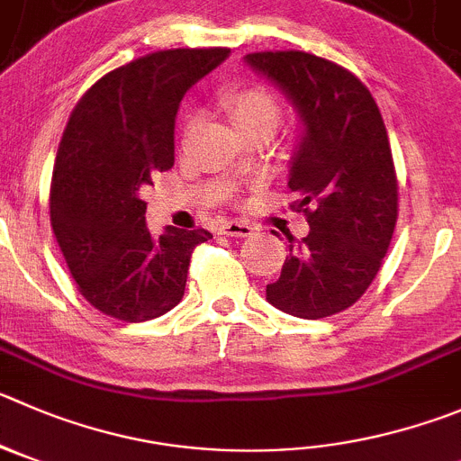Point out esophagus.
Segmentation results:
<instances>
[{
  "instance_id": "obj_1",
  "label": "esophagus",
  "mask_w": 461,
  "mask_h": 461,
  "mask_svg": "<svg viewBox=\"0 0 461 461\" xmlns=\"http://www.w3.org/2000/svg\"><path fill=\"white\" fill-rule=\"evenodd\" d=\"M252 231H255V227L245 221H231L227 222V225H222V234L236 236V239H245V236H250Z\"/></svg>"
}]
</instances>
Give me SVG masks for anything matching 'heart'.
Masks as SVG:
<instances>
[{
	"label": "heart",
	"instance_id": "b5f03b06",
	"mask_svg": "<svg viewBox=\"0 0 461 461\" xmlns=\"http://www.w3.org/2000/svg\"><path fill=\"white\" fill-rule=\"evenodd\" d=\"M227 109H230L231 120L236 122V127H243V124L252 122H279V109L277 100L266 88L259 86H252V88H243L236 95H231L230 102H227Z\"/></svg>",
	"mask_w": 461,
	"mask_h": 461
}]
</instances>
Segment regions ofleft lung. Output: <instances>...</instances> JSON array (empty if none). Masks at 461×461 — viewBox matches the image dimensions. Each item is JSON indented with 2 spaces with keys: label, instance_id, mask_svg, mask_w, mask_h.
I'll return each mask as SVG.
<instances>
[{
  "label": "left lung",
  "instance_id": "1",
  "mask_svg": "<svg viewBox=\"0 0 461 461\" xmlns=\"http://www.w3.org/2000/svg\"><path fill=\"white\" fill-rule=\"evenodd\" d=\"M304 124L289 188L309 234L289 239V257L266 300L291 316H332L366 294L398 221V179L384 120L371 90L350 70L307 51H255Z\"/></svg>",
  "mask_w": 461,
  "mask_h": 461
}]
</instances>
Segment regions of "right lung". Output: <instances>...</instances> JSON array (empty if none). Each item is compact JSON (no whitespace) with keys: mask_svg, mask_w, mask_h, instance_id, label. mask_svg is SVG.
I'll use <instances>...</instances> for the list:
<instances>
[{"mask_svg":"<svg viewBox=\"0 0 461 461\" xmlns=\"http://www.w3.org/2000/svg\"><path fill=\"white\" fill-rule=\"evenodd\" d=\"M227 47L163 50L95 81L72 109L50 191V218L79 294L111 318L143 322L177 307L206 230L149 234L140 188L175 163V118L186 90Z\"/></svg>","mask_w":461,"mask_h":461,"instance_id":"right-lung-1","label":"right lung"}]
</instances>
